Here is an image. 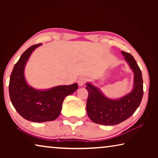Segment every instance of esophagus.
<instances>
[{
  "label": "esophagus",
  "mask_w": 158,
  "mask_h": 158,
  "mask_svg": "<svg viewBox=\"0 0 158 158\" xmlns=\"http://www.w3.org/2000/svg\"><path fill=\"white\" fill-rule=\"evenodd\" d=\"M87 81V79L85 78V77H81V78H79L78 80V84L79 86H83L85 84V83Z\"/></svg>",
  "instance_id": "obj_1"
}]
</instances>
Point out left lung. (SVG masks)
Masks as SVG:
<instances>
[{
    "instance_id": "obj_1",
    "label": "left lung",
    "mask_w": 158,
    "mask_h": 158,
    "mask_svg": "<svg viewBox=\"0 0 158 158\" xmlns=\"http://www.w3.org/2000/svg\"><path fill=\"white\" fill-rule=\"evenodd\" d=\"M121 53L134 73L133 87L129 93L120 98L111 99L92 83L85 84V89L89 92L87 114L95 123L105 125L121 123L135 113L142 100L143 90L141 69L132 55L125 52Z\"/></svg>"
}]
</instances>
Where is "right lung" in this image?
I'll list each match as a JSON object with an SVG mask.
<instances>
[{"label": "right lung", "mask_w": 158, "mask_h": 158, "mask_svg": "<svg viewBox=\"0 0 158 158\" xmlns=\"http://www.w3.org/2000/svg\"><path fill=\"white\" fill-rule=\"evenodd\" d=\"M42 44L26 49L15 64L10 75L9 93L16 110L28 121L42 123L54 121L59 116L65 97L78 89V84L61 85L39 90L29 85L25 79L24 69L33 51Z\"/></svg>", "instance_id": "obj_1"}]
</instances>
